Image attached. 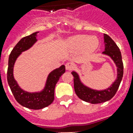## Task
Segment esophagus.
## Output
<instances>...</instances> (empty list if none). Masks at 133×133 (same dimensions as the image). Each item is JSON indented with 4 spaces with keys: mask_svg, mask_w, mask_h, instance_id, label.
I'll return each instance as SVG.
<instances>
[{
    "mask_svg": "<svg viewBox=\"0 0 133 133\" xmlns=\"http://www.w3.org/2000/svg\"><path fill=\"white\" fill-rule=\"evenodd\" d=\"M74 67H75V65L72 63H67L65 64V68L68 70H71L74 68Z\"/></svg>",
    "mask_w": 133,
    "mask_h": 133,
    "instance_id": "obj_1",
    "label": "esophagus"
}]
</instances>
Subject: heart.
Instances as JSON below:
<instances>
[{"mask_svg": "<svg viewBox=\"0 0 133 133\" xmlns=\"http://www.w3.org/2000/svg\"><path fill=\"white\" fill-rule=\"evenodd\" d=\"M99 45L98 38L96 36L88 35H78L69 38L66 41L65 45L68 49L73 50H82L84 53H91L97 49Z\"/></svg>", "mask_w": 133, "mask_h": 133, "instance_id": "b5f03b06", "label": "heart"}]
</instances>
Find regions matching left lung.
Instances as JSON below:
<instances>
[{
    "mask_svg": "<svg viewBox=\"0 0 133 133\" xmlns=\"http://www.w3.org/2000/svg\"><path fill=\"white\" fill-rule=\"evenodd\" d=\"M103 35L105 50L102 54L111 58L117 67V78L114 82L105 89H93L83 83L76 71L73 70L71 72L74 77V89L76 95L81 100L92 104L105 103L110 100L117 92L123 76V63L120 49L109 35L106 34Z\"/></svg>",
    "mask_w": 133,
    "mask_h": 133,
    "instance_id": "8db88e82",
    "label": "left lung"
}]
</instances>
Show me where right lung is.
I'll return each mask as SVG.
<instances>
[{"mask_svg":"<svg viewBox=\"0 0 133 133\" xmlns=\"http://www.w3.org/2000/svg\"><path fill=\"white\" fill-rule=\"evenodd\" d=\"M38 33L39 32H35L23 38L16 44L9 55L7 72L8 83L17 102L23 107L33 110L43 109L53 102L55 85L61 75L65 72L64 65L52 70L47 77L45 86L40 91L28 92L20 87L13 75L14 65L17 58L21 55L22 52L30 49L38 41Z\"/></svg>","mask_w":133,"mask_h":133,"instance_id":"right-lung-1","label":"right lung"}]
</instances>
